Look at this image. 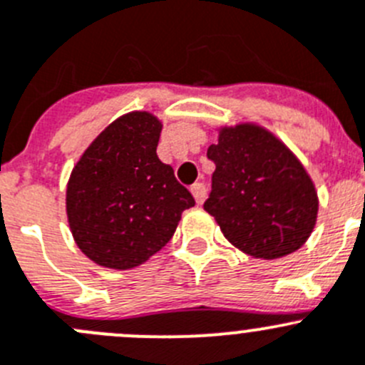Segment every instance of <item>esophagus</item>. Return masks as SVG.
<instances>
[{"label":"esophagus","mask_w":365,"mask_h":365,"mask_svg":"<svg viewBox=\"0 0 365 365\" xmlns=\"http://www.w3.org/2000/svg\"><path fill=\"white\" fill-rule=\"evenodd\" d=\"M192 193H193V197H195L197 205H202L206 199V193H208V190H206V186L202 185V182H195V185H192Z\"/></svg>","instance_id":"34e87169"}]
</instances>
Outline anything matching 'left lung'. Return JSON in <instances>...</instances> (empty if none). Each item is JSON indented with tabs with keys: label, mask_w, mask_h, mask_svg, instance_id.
Segmentation results:
<instances>
[{
	"label": "left lung",
	"mask_w": 365,
	"mask_h": 365,
	"mask_svg": "<svg viewBox=\"0 0 365 365\" xmlns=\"http://www.w3.org/2000/svg\"><path fill=\"white\" fill-rule=\"evenodd\" d=\"M215 165L205 210L224 237L257 259H280L312 235L315 186L299 159L262 128H224L208 148Z\"/></svg>",
	"instance_id": "obj_1"
}]
</instances>
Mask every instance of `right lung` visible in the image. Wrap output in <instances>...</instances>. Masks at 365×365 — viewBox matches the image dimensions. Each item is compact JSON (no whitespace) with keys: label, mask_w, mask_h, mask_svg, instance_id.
Segmentation results:
<instances>
[{"label":"right lung","mask_w":365,"mask_h":365,"mask_svg":"<svg viewBox=\"0 0 365 365\" xmlns=\"http://www.w3.org/2000/svg\"><path fill=\"white\" fill-rule=\"evenodd\" d=\"M160 123L146 112L113 121L83 153L66 188L72 235L88 259L128 269L148 260L175 233L192 193L160 163Z\"/></svg>","instance_id":"1"}]
</instances>
